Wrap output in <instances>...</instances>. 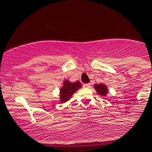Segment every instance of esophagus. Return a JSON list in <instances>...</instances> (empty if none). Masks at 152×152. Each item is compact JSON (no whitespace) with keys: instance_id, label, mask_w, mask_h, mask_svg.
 Wrapping results in <instances>:
<instances>
[{"instance_id":"esophagus-1","label":"esophagus","mask_w":152,"mask_h":152,"mask_svg":"<svg viewBox=\"0 0 152 152\" xmlns=\"http://www.w3.org/2000/svg\"><path fill=\"white\" fill-rule=\"evenodd\" d=\"M84 88H90L91 87V84H83Z\"/></svg>"}]
</instances>
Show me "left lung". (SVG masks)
Instances as JSON below:
<instances>
[{
  "instance_id": "1",
  "label": "left lung",
  "mask_w": 152,
  "mask_h": 152,
  "mask_svg": "<svg viewBox=\"0 0 152 152\" xmlns=\"http://www.w3.org/2000/svg\"><path fill=\"white\" fill-rule=\"evenodd\" d=\"M94 88L95 91L98 94L102 96H107L109 92L108 88H107V86L104 84H95L94 85Z\"/></svg>"
}]
</instances>
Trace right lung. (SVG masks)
I'll use <instances>...</instances> for the list:
<instances>
[{"instance_id":"right-lung-1","label":"right lung","mask_w":152,"mask_h":152,"mask_svg":"<svg viewBox=\"0 0 152 152\" xmlns=\"http://www.w3.org/2000/svg\"><path fill=\"white\" fill-rule=\"evenodd\" d=\"M82 88V85L79 80L75 82H71L69 80L65 79L63 81V85L60 88L59 101L61 103H65L72 97L73 94L77 90Z\"/></svg>"}]
</instances>
